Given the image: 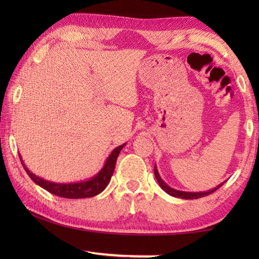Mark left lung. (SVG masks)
Listing matches in <instances>:
<instances>
[{"mask_svg":"<svg viewBox=\"0 0 259 259\" xmlns=\"http://www.w3.org/2000/svg\"><path fill=\"white\" fill-rule=\"evenodd\" d=\"M154 174H155V177H156V181L157 183L160 184V186L163 188V190L168 193V194H170L171 196H176V198H181V199H186V200H194V199H199V198H203V196H207L209 194H211V193H213L214 191H217L219 187H221L223 184H221V185L217 186L216 188H212V190H210L208 192H199V193H191V192H182V191H177V190H174V188L169 187L166 184L162 181L159 172H157L156 168H154Z\"/></svg>","mask_w":259,"mask_h":259,"instance_id":"1","label":"left lung"}]
</instances>
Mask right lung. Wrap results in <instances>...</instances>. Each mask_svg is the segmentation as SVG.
Returning a JSON list of instances; mask_svg holds the SVG:
<instances>
[{"label":"right lung","mask_w":259,"mask_h":259,"mask_svg":"<svg viewBox=\"0 0 259 259\" xmlns=\"http://www.w3.org/2000/svg\"><path fill=\"white\" fill-rule=\"evenodd\" d=\"M123 145H121L119 147H116L115 150L112 152V154L108 156V159L105 163L104 168L102 169L97 176L94 177L93 179L87 182H81V183H74V184H57V183H52V182H47L45 179H42L40 177L35 176L34 174H32L29 170L26 168L23 160L20 161L23 163V166L25 169V171L27 172L30 179L37 184L38 186H41L42 188H45L48 192L52 193L57 196H61V198H66V199H83V198H91V196H95L99 194L100 192H103L105 190V187L107 186V184L109 183L112 178V175L114 172V168H115V163H116V159L120 154V151L123 148Z\"/></svg>","instance_id":"obj_1"}]
</instances>
